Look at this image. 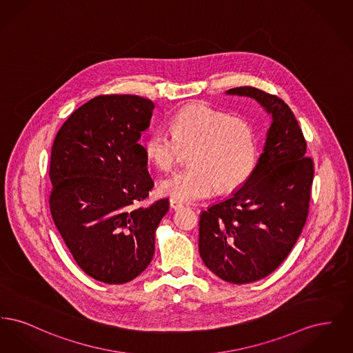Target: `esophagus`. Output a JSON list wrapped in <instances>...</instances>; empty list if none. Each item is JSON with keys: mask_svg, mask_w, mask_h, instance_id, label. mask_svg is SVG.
Instances as JSON below:
<instances>
[{"mask_svg": "<svg viewBox=\"0 0 353 353\" xmlns=\"http://www.w3.org/2000/svg\"><path fill=\"white\" fill-rule=\"evenodd\" d=\"M169 205H170V208H172L173 210H179V209H181V208H183V203H181V202L176 201V200H170V201H169Z\"/></svg>", "mask_w": 353, "mask_h": 353, "instance_id": "esophagus-1", "label": "esophagus"}]
</instances>
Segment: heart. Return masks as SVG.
I'll return each instance as SVG.
<instances>
[{
  "instance_id": "heart-1",
  "label": "heart",
  "mask_w": 353,
  "mask_h": 353,
  "mask_svg": "<svg viewBox=\"0 0 353 353\" xmlns=\"http://www.w3.org/2000/svg\"><path fill=\"white\" fill-rule=\"evenodd\" d=\"M172 134L153 131L144 144L154 167L169 170L189 151L192 167L164 179L160 190L180 202L210 197L217 186L230 192L245 184L258 160L256 136L246 118L228 115L205 103L189 104L170 121Z\"/></svg>"
}]
</instances>
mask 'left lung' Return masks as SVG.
I'll use <instances>...</instances> for the list:
<instances>
[{"label":"left lung","mask_w":353,"mask_h":353,"mask_svg":"<svg viewBox=\"0 0 353 353\" xmlns=\"http://www.w3.org/2000/svg\"><path fill=\"white\" fill-rule=\"evenodd\" d=\"M226 94L255 99L272 118L252 176L200 217L205 266L226 282L243 285L270 275L296 243L308 216L314 161L305 156L298 120L281 98L250 85Z\"/></svg>","instance_id":"8db88e82"}]
</instances>
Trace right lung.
Here are the masks:
<instances>
[{
    "label": "right lung",
    "instance_id": "1",
    "mask_svg": "<svg viewBox=\"0 0 353 353\" xmlns=\"http://www.w3.org/2000/svg\"><path fill=\"white\" fill-rule=\"evenodd\" d=\"M154 104L137 95H101L63 123L50 157L51 217L91 278L127 283L151 263L168 199L143 206L153 188L141 132Z\"/></svg>",
    "mask_w": 353,
    "mask_h": 353
}]
</instances>
